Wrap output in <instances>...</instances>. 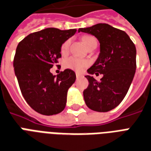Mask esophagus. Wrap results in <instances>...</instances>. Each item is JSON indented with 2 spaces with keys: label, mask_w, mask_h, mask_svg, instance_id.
I'll return each mask as SVG.
<instances>
[{
  "label": "esophagus",
  "mask_w": 151,
  "mask_h": 151,
  "mask_svg": "<svg viewBox=\"0 0 151 151\" xmlns=\"http://www.w3.org/2000/svg\"><path fill=\"white\" fill-rule=\"evenodd\" d=\"M76 76L77 79H79V78H81V77L83 76V74L79 73V72H76Z\"/></svg>",
  "instance_id": "esophagus-1"
}]
</instances>
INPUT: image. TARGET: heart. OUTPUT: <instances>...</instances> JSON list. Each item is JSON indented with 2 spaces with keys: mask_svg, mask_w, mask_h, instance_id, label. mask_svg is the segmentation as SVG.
I'll return each mask as SVG.
<instances>
[{
  "mask_svg": "<svg viewBox=\"0 0 151 151\" xmlns=\"http://www.w3.org/2000/svg\"><path fill=\"white\" fill-rule=\"evenodd\" d=\"M83 42L85 44L86 47H88L89 45H91L92 43L96 42V38H94L93 36H85L83 38ZM70 45V40L68 39L63 42V44L60 46V52L63 54H65L68 52V48ZM89 65V61L87 60L81 59L76 57H70L67 59L65 60L64 61V67L69 69L75 70L77 72H80L82 70H83L85 68Z\"/></svg>",
  "mask_w": 151,
  "mask_h": 151,
  "instance_id": "obj_1",
  "label": "heart"
}]
</instances>
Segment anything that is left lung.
<instances>
[{"instance_id": "obj_1", "label": "left lung", "mask_w": 151, "mask_h": 151, "mask_svg": "<svg viewBox=\"0 0 151 151\" xmlns=\"http://www.w3.org/2000/svg\"><path fill=\"white\" fill-rule=\"evenodd\" d=\"M90 34L100 42V53L87 72L103 75L100 81L86 76L89 85L83 91L88 108L97 112H108L123 101L132 82L136 69V49L129 36L107 23H98L79 32Z\"/></svg>"}]
</instances>
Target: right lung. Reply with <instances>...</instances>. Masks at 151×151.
<instances>
[{"mask_svg": "<svg viewBox=\"0 0 151 151\" xmlns=\"http://www.w3.org/2000/svg\"><path fill=\"white\" fill-rule=\"evenodd\" d=\"M76 32V29L46 28L30 34L17 45L13 66L21 93L40 114L54 115L65 108L68 90L76 81V73L65 69L56 77L50 68L61 57L63 42Z\"/></svg>", "mask_w": 151, "mask_h": 151, "instance_id": "obj_1", "label": "right lung"}]
</instances>
